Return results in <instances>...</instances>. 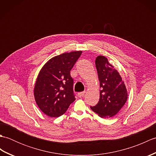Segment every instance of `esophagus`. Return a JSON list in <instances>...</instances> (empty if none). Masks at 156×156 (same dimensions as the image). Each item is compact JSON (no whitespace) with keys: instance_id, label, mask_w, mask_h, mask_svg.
<instances>
[{"instance_id":"1","label":"esophagus","mask_w":156,"mask_h":156,"mask_svg":"<svg viewBox=\"0 0 156 156\" xmlns=\"http://www.w3.org/2000/svg\"><path fill=\"white\" fill-rule=\"evenodd\" d=\"M84 93H85V92H79V93L78 94V96L79 97H84Z\"/></svg>"}]
</instances>
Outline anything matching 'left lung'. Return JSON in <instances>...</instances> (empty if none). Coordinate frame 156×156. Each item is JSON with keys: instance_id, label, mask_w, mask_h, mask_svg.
<instances>
[{"instance_id": "left-lung-1", "label": "left lung", "mask_w": 156, "mask_h": 156, "mask_svg": "<svg viewBox=\"0 0 156 156\" xmlns=\"http://www.w3.org/2000/svg\"><path fill=\"white\" fill-rule=\"evenodd\" d=\"M95 64L101 90L98 102L90 108L101 117H111L121 110L127 101V89L119 72L109 64L107 58L98 56Z\"/></svg>"}]
</instances>
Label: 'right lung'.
Returning <instances> with one entry per match:
<instances>
[{
  "mask_svg": "<svg viewBox=\"0 0 156 156\" xmlns=\"http://www.w3.org/2000/svg\"><path fill=\"white\" fill-rule=\"evenodd\" d=\"M81 54L78 51L55 56L39 72L34 88L35 99L39 108L49 117H59L75 101L70 71Z\"/></svg>",
  "mask_w": 156,
  "mask_h": 156,
  "instance_id": "obj_1",
  "label": "right lung"
}]
</instances>
